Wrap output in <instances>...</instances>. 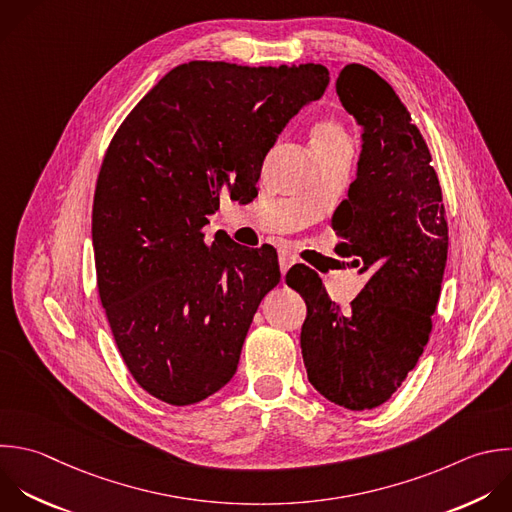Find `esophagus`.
Listing matches in <instances>:
<instances>
[{"label": "esophagus", "instance_id": "esophagus-1", "mask_svg": "<svg viewBox=\"0 0 512 512\" xmlns=\"http://www.w3.org/2000/svg\"><path fill=\"white\" fill-rule=\"evenodd\" d=\"M292 264H296V258L292 254H288V252H282L280 254V270H282V274H286Z\"/></svg>", "mask_w": 512, "mask_h": 512}]
</instances>
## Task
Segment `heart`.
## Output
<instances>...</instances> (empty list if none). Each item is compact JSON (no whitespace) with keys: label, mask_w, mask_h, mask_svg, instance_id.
<instances>
[{"label":"heart","mask_w":512,"mask_h":512,"mask_svg":"<svg viewBox=\"0 0 512 512\" xmlns=\"http://www.w3.org/2000/svg\"><path fill=\"white\" fill-rule=\"evenodd\" d=\"M348 144L344 128L336 120H320L312 130V146L314 148H330Z\"/></svg>","instance_id":"heart-1"}]
</instances>
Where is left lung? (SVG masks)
Instances as JSON below:
<instances>
[{"mask_svg":"<svg viewBox=\"0 0 512 512\" xmlns=\"http://www.w3.org/2000/svg\"><path fill=\"white\" fill-rule=\"evenodd\" d=\"M336 94L364 134L358 176L332 214L334 252L368 282L346 312L304 264L286 284L306 302L300 346L310 384L338 406L370 410L396 392L428 342L448 226L428 146L390 84L348 64Z\"/></svg>","mask_w":512,"mask_h":512,"instance_id":"left-lung-1","label":"left lung"}]
</instances>
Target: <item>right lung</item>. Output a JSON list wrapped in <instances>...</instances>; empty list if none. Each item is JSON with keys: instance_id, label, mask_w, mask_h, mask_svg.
Segmentation results:
<instances>
[{"instance_id": "obj_1", "label": "right lung", "mask_w": 512, "mask_h": 512, "mask_svg": "<svg viewBox=\"0 0 512 512\" xmlns=\"http://www.w3.org/2000/svg\"><path fill=\"white\" fill-rule=\"evenodd\" d=\"M320 64L190 62L170 70L114 134L94 194L96 280L116 346L154 398L188 406L238 368L276 250L204 242L220 194H258L288 120L328 86Z\"/></svg>"}]
</instances>
